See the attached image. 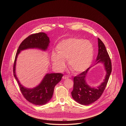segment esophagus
Returning a JSON list of instances; mask_svg holds the SVG:
<instances>
[{
  "label": "esophagus",
  "instance_id": "esophagus-1",
  "mask_svg": "<svg viewBox=\"0 0 126 126\" xmlns=\"http://www.w3.org/2000/svg\"><path fill=\"white\" fill-rule=\"evenodd\" d=\"M69 78V77L67 75H64L63 77V79H67Z\"/></svg>",
  "mask_w": 126,
  "mask_h": 126
}]
</instances>
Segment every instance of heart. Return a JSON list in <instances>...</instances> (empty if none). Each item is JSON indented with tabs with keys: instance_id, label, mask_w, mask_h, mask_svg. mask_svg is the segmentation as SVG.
<instances>
[{
	"instance_id": "b5f03b06",
	"label": "heart",
	"mask_w": 126,
	"mask_h": 126,
	"mask_svg": "<svg viewBox=\"0 0 126 126\" xmlns=\"http://www.w3.org/2000/svg\"><path fill=\"white\" fill-rule=\"evenodd\" d=\"M57 54L52 55L53 64L63 69L64 61H68L70 69L79 73L85 71L91 64L94 55L92 43L81 38H69L60 42L57 46Z\"/></svg>"
}]
</instances>
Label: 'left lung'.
<instances>
[{
	"label": "left lung",
	"instance_id": "8db88e82",
	"mask_svg": "<svg viewBox=\"0 0 126 126\" xmlns=\"http://www.w3.org/2000/svg\"><path fill=\"white\" fill-rule=\"evenodd\" d=\"M98 52L96 64L101 63L104 65L106 72L103 81L97 88L91 87L86 82V77L90 68L74 78L73 90L71 92L73 98L79 103L88 105L96 101L102 95L108 83L111 72V63L106 47L102 41L98 38Z\"/></svg>",
	"mask_w": 126,
	"mask_h": 126
}]
</instances>
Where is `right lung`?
<instances>
[{
	"label": "right lung",
	"mask_w": 126,
	"mask_h": 126,
	"mask_svg": "<svg viewBox=\"0 0 126 126\" xmlns=\"http://www.w3.org/2000/svg\"><path fill=\"white\" fill-rule=\"evenodd\" d=\"M50 43L49 38L44 32L32 34L26 38L20 45L16 54L14 64V75L18 82L23 95L30 102L37 105H42L47 103L51 99L54 87L62 79V73L47 74L41 83L35 87L30 89L23 86L20 82L16 73V60L18 54L22 50L30 48H37L46 51Z\"/></svg>",
	"instance_id": "1"
}]
</instances>
